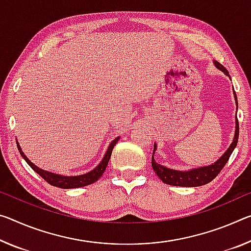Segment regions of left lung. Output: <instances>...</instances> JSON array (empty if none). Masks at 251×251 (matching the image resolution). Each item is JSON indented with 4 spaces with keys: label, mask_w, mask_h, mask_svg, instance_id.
Returning <instances> with one entry per match:
<instances>
[{
    "label": "left lung",
    "mask_w": 251,
    "mask_h": 251,
    "mask_svg": "<svg viewBox=\"0 0 251 251\" xmlns=\"http://www.w3.org/2000/svg\"><path fill=\"white\" fill-rule=\"evenodd\" d=\"M214 66L217 67L219 70H221L222 73H225L226 75L229 77V73L224 66L220 65L218 61H214ZM234 100H236L237 105V95L233 91ZM238 137H239V123H238V119L236 118V132H234V137L231 143V145L229 146V149L226 151V153L222 155V156L219 158L218 161L212 163L211 165L208 166H201V168L198 169H192L190 171H177L173 169L165 168L158 163L155 162L154 160V153L156 151V144H154V150H153V155H152V168L154 172L157 174V176L161 178V180L166 183V184L174 185V186H201L204 185L206 183L211 182L214 177H216L220 171L224 169L226 163L228 162L230 155L233 152L234 147L237 146L238 143Z\"/></svg>",
    "instance_id": "left-lung-1"
}]
</instances>
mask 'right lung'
<instances>
[{"instance_id": "obj_1", "label": "right lung", "mask_w": 251, "mask_h": 251, "mask_svg": "<svg viewBox=\"0 0 251 251\" xmlns=\"http://www.w3.org/2000/svg\"><path fill=\"white\" fill-rule=\"evenodd\" d=\"M118 140H119V137L115 138V140L110 143L109 146H108V149H107V152L105 154L104 158H102L101 162L99 163V164L96 166V168H95L94 170H91L90 172H88V173L82 174V176H60V174H55V173H52V172H48V171H45V170L38 168V166L34 165L33 163L31 162L29 158L25 156V153L22 152L21 147H20L18 142H17V145H18V150H19L20 154H21V156L25 158V161L31 166V169H32L34 172H37L39 176L43 178V180L47 181L51 185L58 186V188H61V189H74V188H81V186H86V185L93 184V183L96 182L98 178L100 177L102 174H104L105 170L107 168V165H108V162H109L111 152H113L114 146L116 145V143L118 142Z\"/></svg>"}]
</instances>
